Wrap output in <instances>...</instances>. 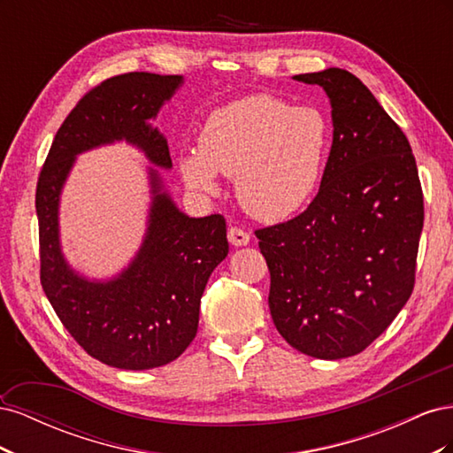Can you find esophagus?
<instances>
[{
    "label": "esophagus",
    "mask_w": 453,
    "mask_h": 453,
    "mask_svg": "<svg viewBox=\"0 0 453 453\" xmlns=\"http://www.w3.org/2000/svg\"><path fill=\"white\" fill-rule=\"evenodd\" d=\"M251 240L250 232L243 230V228H238V226H230L228 228V242L232 245H236V248H242V245H248Z\"/></svg>",
    "instance_id": "obj_1"
}]
</instances>
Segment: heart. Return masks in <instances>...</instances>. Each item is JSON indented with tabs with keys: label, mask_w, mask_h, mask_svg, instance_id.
Returning a JSON list of instances; mask_svg holds the SVG:
<instances>
[{
	"label": "heart",
	"mask_w": 453,
	"mask_h": 453,
	"mask_svg": "<svg viewBox=\"0 0 453 453\" xmlns=\"http://www.w3.org/2000/svg\"><path fill=\"white\" fill-rule=\"evenodd\" d=\"M328 125L313 107H291L270 94L230 102L203 122L198 153L180 160L185 183L217 193V173L234 177L242 208L258 221L295 215L319 187Z\"/></svg>",
	"instance_id": "1"
}]
</instances>
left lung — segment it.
<instances>
[{
	"label": "left lung",
	"mask_w": 453,
	"mask_h": 453,
	"mask_svg": "<svg viewBox=\"0 0 453 453\" xmlns=\"http://www.w3.org/2000/svg\"><path fill=\"white\" fill-rule=\"evenodd\" d=\"M333 107L318 196L291 221L258 228L278 333L315 359L361 353L412 295L423 193L404 132L353 73L295 75Z\"/></svg>",
	"instance_id": "obj_1"
}]
</instances>
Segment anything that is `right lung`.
Segmentation results:
<instances>
[{
    "instance_id": "obj_1",
    "label": "right lung",
    "mask_w": 453,
    "mask_h": 453,
    "mask_svg": "<svg viewBox=\"0 0 453 453\" xmlns=\"http://www.w3.org/2000/svg\"><path fill=\"white\" fill-rule=\"evenodd\" d=\"M181 75L132 72L87 92L58 128L35 190L41 285L77 344L90 357L125 370L168 365L198 331L200 298L211 272L228 255L223 215L188 217L149 170L147 232L128 268L107 281L81 276L60 248L58 208L75 157L125 140L158 168H172L164 135L149 125L181 87Z\"/></svg>"
}]
</instances>
